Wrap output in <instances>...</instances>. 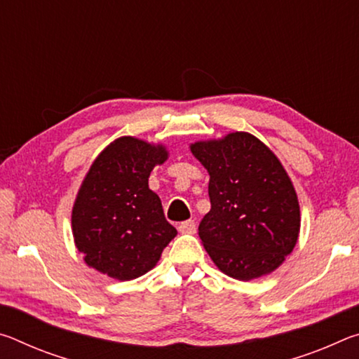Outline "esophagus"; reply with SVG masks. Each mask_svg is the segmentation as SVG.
Returning a JSON list of instances; mask_svg holds the SVG:
<instances>
[{
	"label": "esophagus",
	"mask_w": 359,
	"mask_h": 359,
	"mask_svg": "<svg viewBox=\"0 0 359 359\" xmlns=\"http://www.w3.org/2000/svg\"><path fill=\"white\" fill-rule=\"evenodd\" d=\"M179 231L184 234H193L194 231H196V223L194 220H187V222H182L179 224Z\"/></svg>",
	"instance_id": "esophagus-1"
}]
</instances>
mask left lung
Wrapping results in <instances>:
<instances>
[{
	"label": "left lung",
	"instance_id": "obj_1",
	"mask_svg": "<svg viewBox=\"0 0 359 359\" xmlns=\"http://www.w3.org/2000/svg\"><path fill=\"white\" fill-rule=\"evenodd\" d=\"M208 169L210 210L199 238L224 274L252 280L276 271L299 234V203L277 156L248 133L191 144Z\"/></svg>",
	"mask_w": 359,
	"mask_h": 359
}]
</instances>
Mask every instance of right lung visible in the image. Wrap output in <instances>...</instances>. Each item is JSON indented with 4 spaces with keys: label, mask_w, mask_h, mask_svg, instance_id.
I'll return each instance as SVG.
<instances>
[{
    "label": "right lung",
    "mask_w": 359,
    "mask_h": 359,
    "mask_svg": "<svg viewBox=\"0 0 359 359\" xmlns=\"http://www.w3.org/2000/svg\"><path fill=\"white\" fill-rule=\"evenodd\" d=\"M166 158L163 145L136 137L117 139L96 158L72 209L74 242L88 266L131 280L156 264L177 234L149 188L151 169Z\"/></svg>",
    "instance_id": "right-lung-1"
}]
</instances>
